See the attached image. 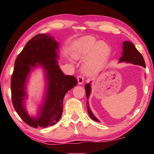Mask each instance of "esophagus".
<instances>
[{
  "label": "esophagus",
  "instance_id": "1",
  "mask_svg": "<svg viewBox=\"0 0 154 154\" xmlns=\"http://www.w3.org/2000/svg\"><path fill=\"white\" fill-rule=\"evenodd\" d=\"M77 81H78V84L79 85H82L84 82V78L81 75H79L77 77Z\"/></svg>",
  "mask_w": 154,
  "mask_h": 154
}]
</instances>
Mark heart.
Segmentation results:
<instances>
[{
	"mask_svg": "<svg viewBox=\"0 0 154 154\" xmlns=\"http://www.w3.org/2000/svg\"><path fill=\"white\" fill-rule=\"evenodd\" d=\"M110 52V46L106 42H97L95 38L87 36L75 44L71 50V56L74 60H83V72L91 74L102 66L109 57Z\"/></svg>",
	"mask_w": 154,
	"mask_h": 154,
	"instance_id": "1",
	"label": "heart"
}]
</instances>
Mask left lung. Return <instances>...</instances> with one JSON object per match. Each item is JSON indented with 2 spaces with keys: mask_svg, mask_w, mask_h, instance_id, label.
<instances>
[{
  "mask_svg": "<svg viewBox=\"0 0 154 154\" xmlns=\"http://www.w3.org/2000/svg\"><path fill=\"white\" fill-rule=\"evenodd\" d=\"M122 56L120 57L119 60V63H122V62H124V63H132L134 65H141V66L146 67V64L143 57L142 55V54L137 50L135 45H134L132 42L128 41H124L122 43ZM91 81L89 83H87L85 85V89L86 91V95H87V111L89 113V115L93 120L97 121V122H100L97 118L94 116L92 111L90 109L89 105V97L91 93Z\"/></svg>",
  "mask_w": 154,
  "mask_h": 154,
  "instance_id": "left-lung-1",
  "label": "left lung"
}]
</instances>
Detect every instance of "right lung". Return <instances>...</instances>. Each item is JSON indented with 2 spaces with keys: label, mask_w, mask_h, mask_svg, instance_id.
Segmentation results:
<instances>
[{
  "label": "right lung",
  "mask_w": 154,
  "mask_h": 154,
  "mask_svg": "<svg viewBox=\"0 0 154 154\" xmlns=\"http://www.w3.org/2000/svg\"><path fill=\"white\" fill-rule=\"evenodd\" d=\"M59 45L49 34H38L27 42L14 63L11 84L13 106L20 117L35 128L53 126L58 122L65 94L77 84L76 78L65 75L59 66ZM38 67L43 69L47 85L37 116L32 117L25 109L27 83L31 72Z\"/></svg>",
  "instance_id": "add662e5"
}]
</instances>
